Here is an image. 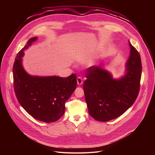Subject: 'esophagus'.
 <instances>
[{"label":"esophagus","instance_id":"obj_1","mask_svg":"<svg viewBox=\"0 0 155 155\" xmlns=\"http://www.w3.org/2000/svg\"><path fill=\"white\" fill-rule=\"evenodd\" d=\"M77 84L78 85H81L83 83V80L81 77H78L77 79Z\"/></svg>","mask_w":155,"mask_h":155}]
</instances>
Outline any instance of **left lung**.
I'll use <instances>...</instances> for the list:
<instances>
[{
	"label": "left lung",
	"instance_id": "1",
	"mask_svg": "<svg viewBox=\"0 0 155 155\" xmlns=\"http://www.w3.org/2000/svg\"><path fill=\"white\" fill-rule=\"evenodd\" d=\"M130 54L124 75L114 78L101 66L87 70L83 84L85 101L90 115L99 121H108L123 115L136 100L142 74L140 56L129 41Z\"/></svg>",
	"mask_w": 155,
	"mask_h": 155
}]
</instances>
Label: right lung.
<instances>
[{"mask_svg": "<svg viewBox=\"0 0 155 155\" xmlns=\"http://www.w3.org/2000/svg\"><path fill=\"white\" fill-rule=\"evenodd\" d=\"M37 40L30 38L17 54L13 68L14 89L21 107L34 118L45 123L58 120L65 112V103L77 87L75 74L68 77L29 75L24 69V51Z\"/></svg>", "mask_w": 155, "mask_h": 155, "instance_id": "1", "label": "right lung"}]
</instances>
